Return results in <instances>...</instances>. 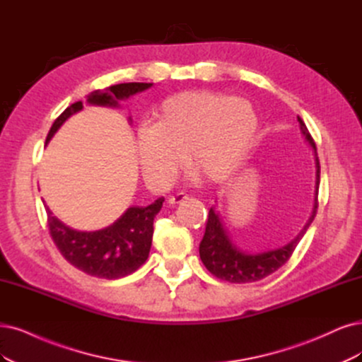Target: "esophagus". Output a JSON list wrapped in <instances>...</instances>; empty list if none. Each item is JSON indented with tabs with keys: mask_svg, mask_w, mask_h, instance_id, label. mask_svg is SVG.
<instances>
[{
	"mask_svg": "<svg viewBox=\"0 0 362 362\" xmlns=\"http://www.w3.org/2000/svg\"><path fill=\"white\" fill-rule=\"evenodd\" d=\"M186 198H188V195H186V194H176V195H173V197H170L168 198V204L170 206H174V204H179V203H182L183 202V199H186Z\"/></svg>",
	"mask_w": 362,
	"mask_h": 362,
	"instance_id": "1",
	"label": "esophagus"
}]
</instances>
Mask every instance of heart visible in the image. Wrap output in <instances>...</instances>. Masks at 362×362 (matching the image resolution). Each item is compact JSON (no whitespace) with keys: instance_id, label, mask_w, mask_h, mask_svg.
Instances as JSON below:
<instances>
[{"instance_id":"b5f03b06","label":"heart","mask_w":362,"mask_h":362,"mask_svg":"<svg viewBox=\"0 0 362 362\" xmlns=\"http://www.w3.org/2000/svg\"><path fill=\"white\" fill-rule=\"evenodd\" d=\"M258 117L249 101L221 92L192 90L167 98L156 122L137 134L143 174L152 188L167 189L185 163L207 180L237 168L255 140Z\"/></svg>"}]
</instances>
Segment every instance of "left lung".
I'll use <instances>...</instances> for the list:
<instances>
[{
	"mask_svg": "<svg viewBox=\"0 0 362 362\" xmlns=\"http://www.w3.org/2000/svg\"><path fill=\"white\" fill-rule=\"evenodd\" d=\"M300 129L304 134L313 149L316 151V144L313 137L310 136L309 129H307L303 119L298 116ZM320 176V165L319 159L316 156V203L312 216L309 222L305 223L303 231L293 238L292 242L284 247H279L274 250L257 253H245L243 250L237 249L231 240L226 235V231L219 221V216L215 213V210H209V218L206 223V233L204 237L199 243V258H202L206 269L221 280H226L230 284H249V282H258V280L273 274L277 272L280 267L285 265L288 259L292 257L293 250L298 246L300 240L305 234L309 225L316 216L317 211V189H319V177Z\"/></svg>",
	"mask_w": 362,
	"mask_h": 362,
	"instance_id": "8db88e82",
	"label": "left lung"
}]
</instances>
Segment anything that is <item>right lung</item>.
<instances>
[{"mask_svg":"<svg viewBox=\"0 0 362 362\" xmlns=\"http://www.w3.org/2000/svg\"><path fill=\"white\" fill-rule=\"evenodd\" d=\"M151 86L152 83H119L109 86L105 92L93 90L88 101L98 105H117L119 100H125ZM82 101L66 107L53 122L46 141L52 139L66 117L82 110ZM163 203L164 198L160 197L147 207H131L109 228L93 233L76 231L53 216L47 206L45 209L49 234L66 262L89 276L113 280L134 273L146 262L152 245L153 219Z\"/></svg>","mask_w":362,"mask_h":362,"instance_id":"obj_1","label":"right lung"}]
</instances>
